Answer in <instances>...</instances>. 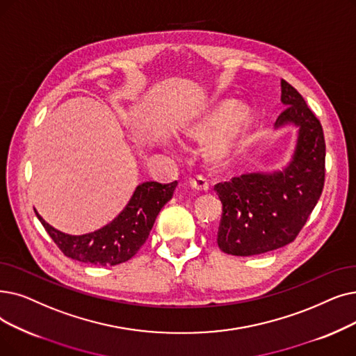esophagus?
<instances>
[{
  "label": "esophagus",
  "mask_w": 356,
  "mask_h": 356,
  "mask_svg": "<svg viewBox=\"0 0 356 356\" xmlns=\"http://www.w3.org/2000/svg\"><path fill=\"white\" fill-rule=\"evenodd\" d=\"M191 189L195 193H205V192L209 191V186H208V183L204 179H196V180L191 181Z\"/></svg>",
  "instance_id": "1"
}]
</instances>
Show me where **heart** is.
Instances as JSON below:
<instances>
[{"mask_svg":"<svg viewBox=\"0 0 356 356\" xmlns=\"http://www.w3.org/2000/svg\"><path fill=\"white\" fill-rule=\"evenodd\" d=\"M228 109L229 106L224 104L183 131V134L191 138V140L205 141L216 130L220 129V131L218 130V133L216 131V134L214 133L216 135L205 148V160L213 165H220L228 159L238 141L247 118L245 111L238 109L234 113H231L224 122Z\"/></svg>","mask_w":356,"mask_h":356,"instance_id":"1","label":"heart"}]
</instances>
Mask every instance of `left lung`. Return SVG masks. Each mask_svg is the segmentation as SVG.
Instances as JSON below:
<instances>
[{
	"mask_svg": "<svg viewBox=\"0 0 356 356\" xmlns=\"http://www.w3.org/2000/svg\"><path fill=\"white\" fill-rule=\"evenodd\" d=\"M281 87L286 107L275 127H300L297 148L284 172L243 175L215 184L213 191L222 204L216 243L227 254L253 256L289 244L323 192L326 143L321 123L296 88L285 80Z\"/></svg>",
	"mask_w": 356,
	"mask_h": 356,
	"instance_id": "left-lung-1",
	"label": "left lung"
}]
</instances>
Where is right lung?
<instances>
[{
    "label": "right lung",
    "mask_w": 356,
    "mask_h": 356,
    "mask_svg": "<svg viewBox=\"0 0 356 356\" xmlns=\"http://www.w3.org/2000/svg\"><path fill=\"white\" fill-rule=\"evenodd\" d=\"M176 186L177 180L141 183L127 208L111 224L83 236L60 233L35 212L54 243L67 257L96 266H115L129 260L141 249L159 212L172 199Z\"/></svg>",
    "instance_id": "1"
}]
</instances>
